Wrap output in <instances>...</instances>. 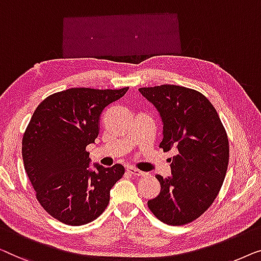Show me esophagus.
<instances>
[{
    "label": "esophagus",
    "instance_id": "esophagus-1",
    "mask_svg": "<svg viewBox=\"0 0 261 261\" xmlns=\"http://www.w3.org/2000/svg\"><path fill=\"white\" fill-rule=\"evenodd\" d=\"M126 171L129 172L130 175L135 176V177H144V176H146V172H144V171H141V170H138V169L132 168V167H129V168H127V169H126Z\"/></svg>",
    "mask_w": 261,
    "mask_h": 261
}]
</instances>
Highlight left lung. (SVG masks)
<instances>
[{
    "label": "left lung",
    "mask_w": 261,
    "mask_h": 261,
    "mask_svg": "<svg viewBox=\"0 0 261 261\" xmlns=\"http://www.w3.org/2000/svg\"><path fill=\"white\" fill-rule=\"evenodd\" d=\"M139 92L162 118L160 148L177 149L169 159L170 177L156 175L161 192L148 201V207L167 225H187L200 218L219 195L229 161L227 132L214 106L199 91L161 85L142 87Z\"/></svg>",
    "instance_id": "obj_1"
}]
</instances>
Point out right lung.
I'll use <instances>...</instances> for the list:
<instances>
[{
	"label": "right lung",
	"mask_w": 261,
	"mask_h": 261,
	"mask_svg": "<svg viewBox=\"0 0 261 261\" xmlns=\"http://www.w3.org/2000/svg\"><path fill=\"white\" fill-rule=\"evenodd\" d=\"M129 87H74L40 102L22 138L24 170L42 208L58 221L82 226L100 216L110 190L123 177L122 164L89 169L86 146L99 135L100 115Z\"/></svg>",
	"instance_id": "obj_1"
}]
</instances>
